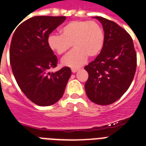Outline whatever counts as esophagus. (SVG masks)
Here are the masks:
<instances>
[{
	"instance_id": "1",
	"label": "esophagus",
	"mask_w": 146,
	"mask_h": 146,
	"mask_svg": "<svg viewBox=\"0 0 146 146\" xmlns=\"http://www.w3.org/2000/svg\"><path fill=\"white\" fill-rule=\"evenodd\" d=\"M79 69H80L79 68H72V72H73V73H75V72H78Z\"/></svg>"
}]
</instances>
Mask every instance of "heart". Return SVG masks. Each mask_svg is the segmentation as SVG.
Wrapping results in <instances>:
<instances>
[{
  "mask_svg": "<svg viewBox=\"0 0 146 146\" xmlns=\"http://www.w3.org/2000/svg\"><path fill=\"white\" fill-rule=\"evenodd\" d=\"M61 34L48 36V47L58 55L74 48L62 59L65 66L78 67L85 62L88 56L96 57L104 46V35L101 27L94 20H73L61 29Z\"/></svg>",
  "mask_w": 146,
  "mask_h": 146,
  "instance_id": "obj_1",
  "label": "heart"
}]
</instances>
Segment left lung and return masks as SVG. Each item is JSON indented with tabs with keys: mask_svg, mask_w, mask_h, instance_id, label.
Wrapping results in <instances>:
<instances>
[{
	"mask_svg": "<svg viewBox=\"0 0 146 146\" xmlns=\"http://www.w3.org/2000/svg\"><path fill=\"white\" fill-rule=\"evenodd\" d=\"M104 30L101 52L84 67L88 73L85 91L97 104L109 105L123 95L133 80L136 70V52L132 37L113 21L95 17Z\"/></svg>",
	"mask_w": 146,
	"mask_h": 146,
	"instance_id": "1",
	"label": "left lung"
}]
</instances>
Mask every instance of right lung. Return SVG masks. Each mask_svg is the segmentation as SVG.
I'll use <instances>...</instances> for the list:
<instances>
[{
	"instance_id": "1",
	"label": "right lung",
	"mask_w": 146,
	"mask_h": 146,
	"mask_svg": "<svg viewBox=\"0 0 146 146\" xmlns=\"http://www.w3.org/2000/svg\"><path fill=\"white\" fill-rule=\"evenodd\" d=\"M66 17L36 16L20 23L13 33L10 62L13 76L27 98L39 106H50L60 100L72 71L57 66V56L47 43L51 33ZM13 33V32H12Z\"/></svg>"
}]
</instances>
